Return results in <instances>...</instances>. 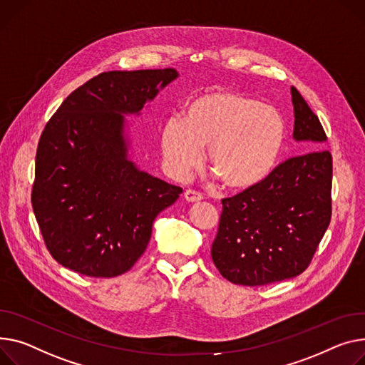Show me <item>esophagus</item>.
<instances>
[{"instance_id":"34e87169","label":"esophagus","mask_w":365,"mask_h":365,"mask_svg":"<svg viewBox=\"0 0 365 365\" xmlns=\"http://www.w3.org/2000/svg\"><path fill=\"white\" fill-rule=\"evenodd\" d=\"M183 197H185V200H186L187 202H200V201H202V198H204L200 192L192 190V189H186L185 193H183Z\"/></svg>"}]
</instances>
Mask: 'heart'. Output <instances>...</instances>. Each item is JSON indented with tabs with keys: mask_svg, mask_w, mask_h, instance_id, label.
Masks as SVG:
<instances>
[{
	"mask_svg": "<svg viewBox=\"0 0 365 365\" xmlns=\"http://www.w3.org/2000/svg\"><path fill=\"white\" fill-rule=\"evenodd\" d=\"M283 117L270 106L232 91H210L192 98L183 117L161 130L168 172L183 178L200 164L202 148L210 172L227 190H247L270 175L283 150Z\"/></svg>",
	"mask_w": 365,
	"mask_h": 365,
	"instance_id": "heart-1",
	"label": "heart"
}]
</instances>
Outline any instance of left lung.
<instances>
[{
	"label": "left lung",
	"mask_w": 365,
	"mask_h": 365,
	"mask_svg": "<svg viewBox=\"0 0 365 365\" xmlns=\"http://www.w3.org/2000/svg\"><path fill=\"white\" fill-rule=\"evenodd\" d=\"M294 139L302 153L259 185L222 200L211 258L235 284L262 286L305 272L331 218V154L319 117L292 86Z\"/></svg>",
	"instance_id": "1"
}]
</instances>
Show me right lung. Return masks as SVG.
I'll return each instance as SVG.
<instances>
[{
    "instance_id": "right-lung-1",
    "label": "right lung",
    "mask_w": 365,
    "mask_h": 365,
    "mask_svg": "<svg viewBox=\"0 0 365 365\" xmlns=\"http://www.w3.org/2000/svg\"><path fill=\"white\" fill-rule=\"evenodd\" d=\"M179 76L175 68L106 71L73 91L36 150L32 207L46 250L88 277L129 272L155 217L182 187L129 160L125 114H138Z\"/></svg>"
}]
</instances>
